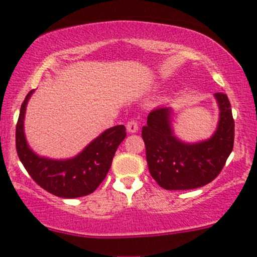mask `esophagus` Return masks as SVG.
I'll use <instances>...</instances> for the list:
<instances>
[{"mask_svg":"<svg viewBox=\"0 0 257 257\" xmlns=\"http://www.w3.org/2000/svg\"><path fill=\"white\" fill-rule=\"evenodd\" d=\"M126 130L130 134H135V132L139 131V125H137L136 121H128L127 125H126Z\"/></svg>","mask_w":257,"mask_h":257,"instance_id":"1","label":"esophagus"}]
</instances>
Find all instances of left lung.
<instances>
[{"label":"left lung","instance_id":"8db88e82","mask_svg":"<svg viewBox=\"0 0 257 257\" xmlns=\"http://www.w3.org/2000/svg\"><path fill=\"white\" fill-rule=\"evenodd\" d=\"M219 106L215 132L208 140L184 142L173 130L172 107L151 111L142 127L146 160L152 178L168 190L194 189L218 177L234 146V118L229 99L214 94Z\"/></svg>","mask_w":257,"mask_h":257}]
</instances>
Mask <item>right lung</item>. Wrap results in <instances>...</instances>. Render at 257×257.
I'll return each instance as SVG.
<instances>
[{"label":"right lung","instance_id":"right-lung-1","mask_svg":"<svg viewBox=\"0 0 257 257\" xmlns=\"http://www.w3.org/2000/svg\"><path fill=\"white\" fill-rule=\"evenodd\" d=\"M31 90L21 106L16 126V148L21 162L38 186L60 198H78L91 194L106 177L118 145L125 140L123 125L105 130L75 157L53 160L34 152L25 135V115Z\"/></svg>","mask_w":257,"mask_h":257}]
</instances>
